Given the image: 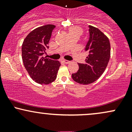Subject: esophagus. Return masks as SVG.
I'll return each mask as SVG.
<instances>
[{"instance_id":"esophagus-1","label":"esophagus","mask_w":132,"mask_h":132,"mask_svg":"<svg viewBox=\"0 0 132 132\" xmlns=\"http://www.w3.org/2000/svg\"><path fill=\"white\" fill-rule=\"evenodd\" d=\"M63 62L64 63V64H68V63H70V61H68V60H63Z\"/></svg>"}]
</instances>
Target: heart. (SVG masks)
I'll return each mask as SVG.
<instances>
[{
	"instance_id": "b5f03b06",
	"label": "heart",
	"mask_w": 132,
	"mask_h": 132,
	"mask_svg": "<svg viewBox=\"0 0 132 132\" xmlns=\"http://www.w3.org/2000/svg\"><path fill=\"white\" fill-rule=\"evenodd\" d=\"M76 33L79 35H81L82 33V29L79 27H71L69 28V33Z\"/></svg>"
}]
</instances>
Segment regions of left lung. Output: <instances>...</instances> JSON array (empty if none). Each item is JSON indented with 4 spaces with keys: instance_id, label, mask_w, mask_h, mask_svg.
I'll use <instances>...</instances> for the list:
<instances>
[{
    "instance_id": "1",
    "label": "left lung",
    "mask_w": 132,
    "mask_h": 132,
    "mask_svg": "<svg viewBox=\"0 0 132 132\" xmlns=\"http://www.w3.org/2000/svg\"><path fill=\"white\" fill-rule=\"evenodd\" d=\"M89 37L84 50L88 53L84 64L78 63L79 70L72 78L81 84H91L100 78L107 68L110 56L109 40L101 30L89 25Z\"/></svg>"
}]
</instances>
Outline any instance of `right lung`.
Masks as SVG:
<instances>
[{"instance_id":"right-lung-1","label":"right lung","mask_w":132,"mask_h":132,"mask_svg":"<svg viewBox=\"0 0 132 132\" xmlns=\"http://www.w3.org/2000/svg\"><path fill=\"white\" fill-rule=\"evenodd\" d=\"M53 25H46L31 31L23 42L22 60L25 69L33 80L40 84H48L56 79L61 63L45 54L49 48Z\"/></svg>"}]
</instances>
